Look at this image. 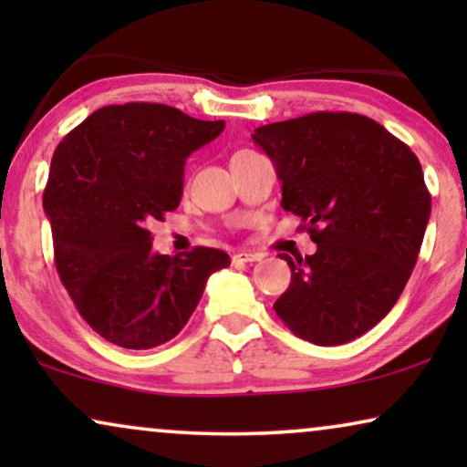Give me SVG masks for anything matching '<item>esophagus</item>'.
<instances>
[{
    "mask_svg": "<svg viewBox=\"0 0 467 467\" xmlns=\"http://www.w3.org/2000/svg\"><path fill=\"white\" fill-rule=\"evenodd\" d=\"M234 264H253V261H259L261 259V254L259 253H235L234 254Z\"/></svg>",
    "mask_w": 467,
    "mask_h": 467,
    "instance_id": "1",
    "label": "esophagus"
}]
</instances>
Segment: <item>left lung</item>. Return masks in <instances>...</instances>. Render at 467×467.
Returning <instances> with one entry per match:
<instances>
[{"instance_id":"8db88e82","label":"left lung","mask_w":467,"mask_h":467,"mask_svg":"<svg viewBox=\"0 0 467 467\" xmlns=\"http://www.w3.org/2000/svg\"><path fill=\"white\" fill-rule=\"evenodd\" d=\"M253 140L283 182L280 206L317 242L306 259L280 254L291 285L274 310L318 347L355 340L389 315L417 264L431 213L417 155L353 112L280 120Z\"/></svg>"}]
</instances>
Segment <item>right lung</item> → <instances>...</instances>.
Returning a JSON list of instances; mask_svg holds the SVG:
<instances>
[{"mask_svg": "<svg viewBox=\"0 0 467 467\" xmlns=\"http://www.w3.org/2000/svg\"><path fill=\"white\" fill-rule=\"evenodd\" d=\"M225 120H200L165 104L104 106L57 146L42 206L55 265L80 317L123 348H155L178 336L210 274L232 261L195 246L152 253L146 229L182 197L184 161Z\"/></svg>", "mask_w": 467, "mask_h": 467, "instance_id": "1", "label": "right lung"}]
</instances>
